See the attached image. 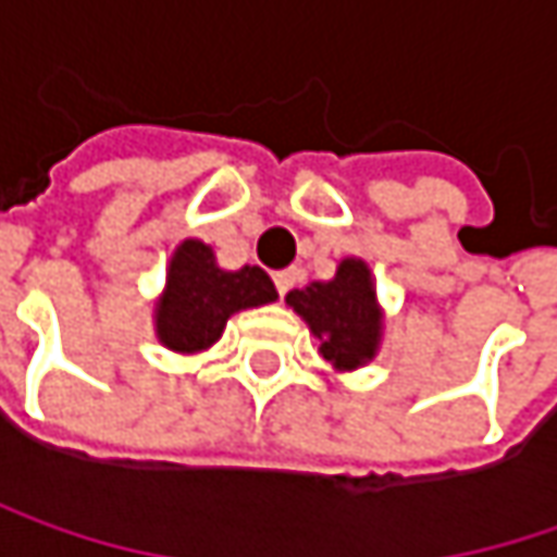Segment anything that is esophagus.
I'll use <instances>...</instances> for the list:
<instances>
[{"label":"esophagus","mask_w":557,"mask_h":557,"mask_svg":"<svg viewBox=\"0 0 557 557\" xmlns=\"http://www.w3.org/2000/svg\"><path fill=\"white\" fill-rule=\"evenodd\" d=\"M274 283H277L280 296H286V293L299 283V271H296V268H289V271H277V274H274Z\"/></svg>","instance_id":"34e87169"}]
</instances>
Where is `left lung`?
Wrapping results in <instances>:
<instances>
[{
	"mask_svg": "<svg viewBox=\"0 0 557 557\" xmlns=\"http://www.w3.org/2000/svg\"><path fill=\"white\" fill-rule=\"evenodd\" d=\"M286 306L309 324L321 341L318 352L337 372H352L375 359L384 314L377 309L372 271L362 258H344L334 280L289 289Z\"/></svg>",
	"mask_w": 557,
	"mask_h": 557,
	"instance_id": "1",
	"label": "left lung"
}]
</instances>
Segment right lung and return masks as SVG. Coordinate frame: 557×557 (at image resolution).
Listing matches in <instances>:
<instances>
[{
	"mask_svg": "<svg viewBox=\"0 0 557 557\" xmlns=\"http://www.w3.org/2000/svg\"><path fill=\"white\" fill-rule=\"evenodd\" d=\"M277 299L274 280L261 268L223 271L213 248L185 239L166 268V289L153 309L160 344L173 352H201L220 341L230 314Z\"/></svg>",
	"mask_w": 557,
	"mask_h": 557,
	"instance_id": "add662e5",
	"label": "right lung"
}]
</instances>
